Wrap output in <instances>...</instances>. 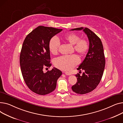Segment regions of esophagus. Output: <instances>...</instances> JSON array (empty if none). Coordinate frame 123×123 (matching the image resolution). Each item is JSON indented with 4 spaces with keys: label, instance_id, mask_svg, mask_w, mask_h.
Listing matches in <instances>:
<instances>
[{
    "label": "esophagus",
    "instance_id": "esophagus-1",
    "mask_svg": "<svg viewBox=\"0 0 123 123\" xmlns=\"http://www.w3.org/2000/svg\"><path fill=\"white\" fill-rule=\"evenodd\" d=\"M63 73L66 74V75H69L71 74L69 73V72H68V71H66V72H63Z\"/></svg>",
    "mask_w": 123,
    "mask_h": 123
}]
</instances>
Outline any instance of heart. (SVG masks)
Listing matches in <instances>:
<instances>
[{"label":"heart","instance_id":"obj_1","mask_svg":"<svg viewBox=\"0 0 123 123\" xmlns=\"http://www.w3.org/2000/svg\"><path fill=\"white\" fill-rule=\"evenodd\" d=\"M62 39L70 45H73L74 51L80 56H83L87 54L89 48V44L87 40L80 39V36L74 33L65 35ZM60 46V43L58 39L53 37L49 44L50 52L53 55L57 54ZM79 62L78 57L75 55H73L57 57L55 60L54 64L55 67L61 70H68L76 66Z\"/></svg>","mask_w":123,"mask_h":123}]
</instances>
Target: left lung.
Returning a JSON list of instances; mask_svg holds the SVG:
<instances>
[{"label":"left lung","instance_id":"obj_1","mask_svg":"<svg viewBox=\"0 0 123 123\" xmlns=\"http://www.w3.org/2000/svg\"><path fill=\"white\" fill-rule=\"evenodd\" d=\"M86 34L89 42L88 52L77 70L80 73L81 70L85 72L80 76L75 74L77 81L71 87L74 92L84 94L95 89L103 76L105 66V59L103 46L100 39L87 28H77L70 30H82Z\"/></svg>","mask_w":123,"mask_h":123}]
</instances>
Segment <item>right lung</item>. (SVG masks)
I'll return each mask as SVG.
<instances>
[{
	"instance_id": "obj_1",
	"label": "right lung",
	"mask_w": 123,
	"mask_h": 123,
	"mask_svg": "<svg viewBox=\"0 0 123 123\" xmlns=\"http://www.w3.org/2000/svg\"><path fill=\"white\" fill-rule=\"evenodd\" d=\"M62 29L38 26L25 39L20 55L22 74L28 88L34 93L44 95L53 92L62 72L55 68L47 73L43 68H49L50 40Z\"/></svg>"
}]
</instances>
